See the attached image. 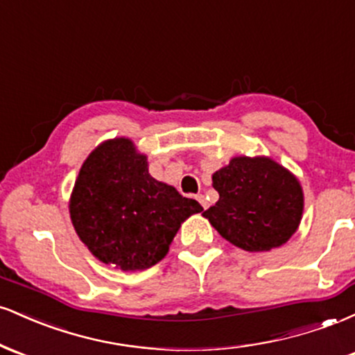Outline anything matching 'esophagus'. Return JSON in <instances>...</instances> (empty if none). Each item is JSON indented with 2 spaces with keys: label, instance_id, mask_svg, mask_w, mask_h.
Masks as SVG:
<instances>
[{
  "label": "esophagus",
  "instance_id": "34e87169",
  "mask_svg": "<svg viewBox=\"0 0 355 355\" xmlns=\"http://www.w3.org/2000/svg\"><path fill=\"white\" fill-rule=\"evenodd\" d=\"M195 198H197L198 203H200L203 209H207V207H209V202H207V198L203 197V195H197V197H195Z\"/></svg>",
  "mask_w": 355,
  "mask_h": 355
}]
</instances>
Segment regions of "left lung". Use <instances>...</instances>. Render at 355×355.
<instances>
[{
  "label": "left lung",
  "mask_w": 355,
  "mask_h": 355,
  "mask_svg": "<svg viewBox=\"0 0 355 355\" xmlns=\"http://www.w3.org/2000/svg\"><path fill=\"white\" fill-rule=\"evenodd\" d=\"M218 202L203 217L235 247L268 252L284 245L302 220L304 191L294 173L268 157H234L211 175Z\"/></svg>",
  "instance_id": "obj_1"
}]
</instances>
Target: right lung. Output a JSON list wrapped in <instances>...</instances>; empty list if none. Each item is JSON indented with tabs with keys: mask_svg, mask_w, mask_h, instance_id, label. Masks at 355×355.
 <instances>
[{
	"mask_svg": "<svg viewBox=\"0 0 355 355\" xmlns=\"http://www.w3.org/2000/svg\"><path fill=\"white\" fill-rule=\"evenodd\" d=\"M202 205L148 173L146 155L128 138L100 144L81 165L70 217L81 242L100 262L123 272L145 270Z\"/></svg>",
	"mask_w": 355,
	"mask_h": 355,
	"instance_id": "obj_1",
	"label": "right lung"
}]
</instances>
